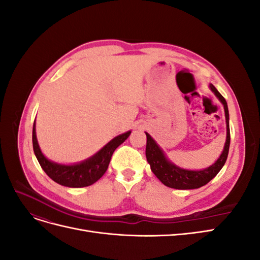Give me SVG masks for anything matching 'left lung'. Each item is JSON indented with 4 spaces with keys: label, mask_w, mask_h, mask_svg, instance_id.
Wrapping results in <instances>:
<instances>
[{
    "label": "left lung",
    "mask_w": 260,
    "mask_h": 260,
    "mask_svg": "<svg viewBox=\"0 0 260 260\" xmlns=\"http://www.w3.org/2000/svg\"><path fill=\"white\" fill-rule=\"evenodd\" d=\"M209 86L211 91L216 94V96L223 104L226 121V141L223 152L214 165H211L210 167L204 170H186L179 168L166 158L160 147L156 144L152 137L146 133V159L148 164L151 165V169L154 172V175L168 187L177 188V190H192V188H199L205 185L211 179H214L217 176L228 158L230 147L229 111H228V105L224 98L218 92L214 85L210 84Z\"/></svg>",
    "instance_id": "left-lung-1"
}]
</instances>
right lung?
Returning a JSON list of instances; mask_svg holds the SVG:
<instances>
[{"mask_svg": "<svg viewBox=\"0 0 260 260\" xmlns=\"http://www.w3.org/2000/svg\"><path fill=\"white\" fill-rule=\"evenodd\" d=\"M35 124L36 123H34L32 129V144L39 164L53 181L68 187H84L95 183L106 172L115 149L123 143L131 133V131H128L116 137L91 158L80 164L67 166V165H59L45 158L38 144Z\"/></svg>", "mask_w": 260, "mask_h": 260, "instance_id": "obj_1", "label": "right lung"}]
</instances>
